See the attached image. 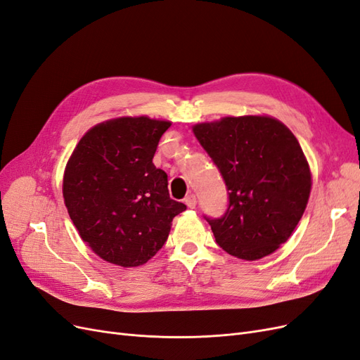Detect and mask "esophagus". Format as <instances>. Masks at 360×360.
I'll list each match as a JSON object with an SVG mask.
<instances>
[{"instance_id": "esophagus-1", "label": "esophagus", "mask_w": 360, "mask_h": 360, "mask_svg": "<svg viewBox=\"0 0 360 360\" xmlns=\"http://www.w3.org/2000/svg\"><path fill=\"white\" fill-rule=\"evenodd\" d=\"M184 204H186L189 209H195V205H197V197H195L193 193H189L186 198H184Z\"/></svg>"}]
</instances>
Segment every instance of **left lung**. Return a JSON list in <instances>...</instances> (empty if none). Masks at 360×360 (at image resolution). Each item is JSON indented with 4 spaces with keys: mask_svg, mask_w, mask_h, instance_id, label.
<instances>
[{
    "mask_svg": "<svg viewBox=\"0 0 360 360\" xmlns=\"http://www.w3.org/2000/svg\"><path fill=\"white\" fill-rule=\"evenodd\" d=\"M228 191L224 216L207 217L216 243L255 261L288 240L307 209L311 171L299 141L279 120L225 117L193 126Z\"/></svg>",
    "mask_w": 360,
    "mask_h": 360,
    "instance_id": "1",
    "label": "left lung"
}]
</instances>
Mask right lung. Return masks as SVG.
Segmentation results:
<instances>
[{
	"mask_svg": "<svg viewBox=\"0 0 360 360\" xmlns=\"http://www.w3.org/2000/svg\"><path fill=\"white\" fill-rule=\"evenodd\" d=\"M169 126L144 115L108 120L81 138L68 162L64 204L82 240L108 263H147L186 210L169 198L167 172L153 163Z\"/></svg>",
	"mask_w": 360,
	"mask_h": 360,
	"instance_id": "add662e5",
	"label": "right lung"
}]
</instances>
